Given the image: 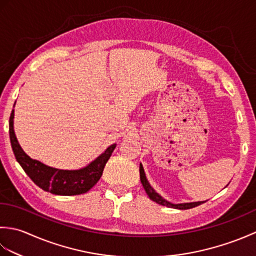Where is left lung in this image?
Listing matches in <instances>:
<instances>
[{"label":"left lung","mask_w":256,"mask_h":256,"mask_svg":"<svg viewBox=\"0 0 256 256\" xmlns=\"http://www.w3.org/2000/svg\"><path fill=\"white\" fill-rule=\"evenodd\" d=\"M140 182H142L143 187H144V189H145V192H146V194H148L150 199L155 201V202L158 204L170 206V208H174V209L186 210V209L194 208V206H199V204H201L206 202V201H198V202H186V204H170V201L165 200L164 198L162 197V196H160L158 194H157V192H155V190L153 189V187L150 186V182H148V179H146L145 172H144V168H143L142 164H140Z\"/></svg>","instance_id":"1"}]
</instances>
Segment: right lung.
<instances>
[{
	"instance_id": "add662e5",
	"label": "right lung",
	"mask_w": 256,
	"mask_h": 256,
	"mask_svg": "<svg viewBox=\"0 0 256 256\" xmlns=\"http://www.w3.org/2000/svg\"><path fill=\"white\" fill-rule=\"evenodd\" d=\"M14 110L10 116V140L16 160L32 182L45 192L59 196L81 194L94 186L102 176L106 162L112 155L116 144L111 146L92 160L89 165L77 170H64L50 167L36 160H32L22 150L13 128Z\"/></svg>"
}]
</instances>
